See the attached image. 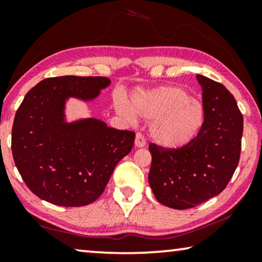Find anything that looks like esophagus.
I'll use <instances>...</instances> for the list:
<instances>
[{
  "instance_id": "esophagus-1",
  "label": "esophagus",
  "mask_w": 262,
  "mask_h": 262,
  "mask_svg": "<svg viewBox=\"0 0 262 262\" xmlns=\"http://www.w3.org/2000/svg\"><path fill=\"white\" fill-rule=\"evenodd\" d=\"M145 138L144 136H143L141 132H137L136 134V141H135V144L136 146H138V148H143V146L145 145Z\"/></svg>"
}]
</instances>
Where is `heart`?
<instances>
[{"instance_id": "heart-1", "label": "heart", "mask_w": 262, "mask_h": 262, "mask_svg": "<svg viewBox=\"0 0 262 262\" xmlns=\"http://www.w3.org/2000/svg\"><path fill=\"white\" fill-rule=\"evenodd\" d=\"M114 108L121 117L135 120L141 117L151 120L150 135L164 148L187 145L196 137L205 121L202 102L180 87H159L136 92L131 103L124 98L114 100Z\"/></svg>"}]
</instances>
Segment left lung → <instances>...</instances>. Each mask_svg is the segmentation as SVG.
Listing matches in <instances>:
<instances>
[{
  "mask_svg": "<svg viewBox=\"0 0 262 262\" xmlns=\"http://www.w3.org/2000/svg\"><path fill=\"white\" fill-rule=\"evenodd\" d=\"M203 89L205 121L196 137L177 149L149 144V184L161 204L194 207L227 187L241 154L243 117L234 95L220 82L196 75Z\"/></svg>",
  "mask_w": 262,
  "mask_h": 262,
  "instance_id": "8db88e82",
  "label": "left lung"
}]
</instances>
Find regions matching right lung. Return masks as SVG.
Wrapping results in <instances>:
<instances>
[{"mask_svg": "<svg viewBox=\"0 0 262 262\" xmlns=\"http://www.w3.org/2000/svg\"><path fill=\"white\" fill-rule=\"evenodd\" d=\"M101 76L45 78L25 96L12 130V152L27 187L59 206H84L102 194L118 162L131 151L135 132L94 118L67 123L66 101H89L110 85Z\"/></svg>", "mask_w": 262, "mask_h": 262, "instance_id": "1", "label": "right lung"}]
</instances>
